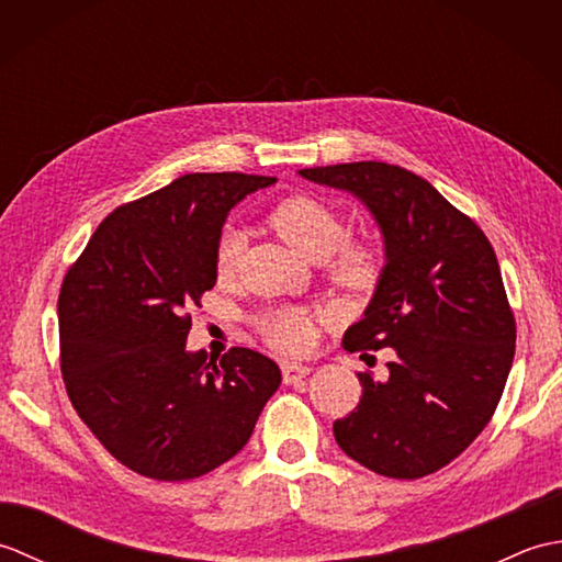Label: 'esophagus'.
Wrapping results in <instances>:
<instances>
[{
  "label": "esophagus",
  "mask_w": 562,
  "mask_h": 562,
  "mask_svg": "<svg viewBox=\"0 0 562 562\" xmlns=\"http://www.w3.org/2000/svg\"><path fill=\"white\" fill-rule=\"evenodd\" d=\"M312 372V367L300 364V362H282V379L284 384H300V381Z\"/></svg>",
  "instance_id": "1"
}]
</instances>
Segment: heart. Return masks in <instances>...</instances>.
<instances>
[{
    "label": "heart",
    "mask_w": 562,
    "mask_h": 562,
    "mask_svg": "<svg viewBox=\"0 0 562 562\" xmlns=\"http://www.w3.org/2000/svg\"><path fill=\"white\" fill-rule=\"evenodd\" d=\"M270 224L296 254L314 262H328L330 278L348 290H367L379 278V248L367 241H345V222L326 202L312 195H294L278 202ZM244 248V236L226 229L214 248V274L229 282ZM262 336L280 350H304L312 342V318L300 308H272L258 321Z\"/></svg>",
    "instance_id": "1"
}]
</instances>
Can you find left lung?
Masks as SVG:
<instances>
[{
  "instance_id": "1",
  "label": "left lung",
  "mask_w": 562,
  "mask_h": 562,
  "mask_svg": "<svg viewBox=\"0 0 562 562\" xmlns=\"http://www.w3.org/2000/svg\"><path fill=\"white\" fill-rule=\"evenodd\" d=\"M355 195L384 238V268L345 350L389 348L381 379L357 374V411L333 423L338 447L386 479L451 463L491 423L515 360V316L479 224L401 166L355 161L302 169Z\"/></svg>"
}]
</instances>
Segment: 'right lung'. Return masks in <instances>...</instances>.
<instances>
[{
    "label": "right lung",
    "instance_id": "right-lung-1",
    "mask_svg": "<svg viewBox=\"0 0 562 562\" xmlns=\"http://www.w3.org/2000/svg\"><path fill=\"white\" fill-rule=\"evenodd\" d=\"M270 176L186 173L105 217L57 300L69 401L130 471L190 481L246 447L282 374L234 348H186L190 306L214 288L226 214Z\"/></svg>",
    "mask_w": 562,
    "mask_h": 562
}]
</instances>
